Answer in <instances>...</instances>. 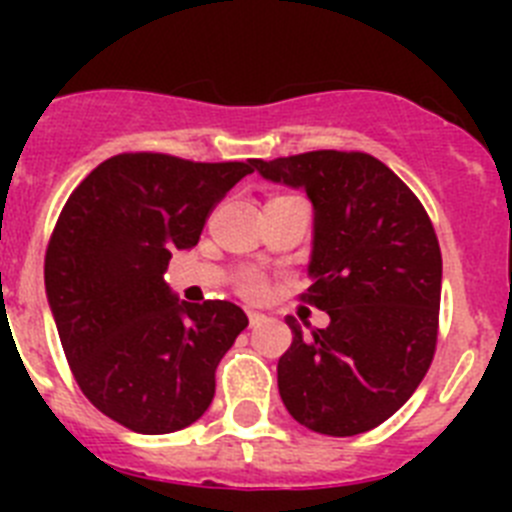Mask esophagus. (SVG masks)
I'll return each instance as SVG.
<instances>
[{"label":"esophagus","instance_id":"1","mask_svg":"<svg viewBox=\"0 0 512 512\" xmlns=\"http://www.w3.org/2000/svg\"><path fill=\"white\" fill-rule=\"evenodd\" d=\"M264 315H261V312H248V323H251L253 325V328H256V325H261V323H264Z\"/></svg>","mask_w":512,"mask_h":512}]
</instances>
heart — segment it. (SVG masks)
<instances>
[{"label": "heart", "instance_id": "b5f03b06", "mask_svg": "<svg viewBox=\"0 0 512 512\" xmlns=\"http://www.w3.org/2000/svg\"><path fill=\"white\" fill-rule=\"evenodd\" d=\"M243 292L251 297L261 295V292H264V279H261L259 274H248V277L243 279Z\"/></svg>", "mask_w": 512, "mask_h": 512}]
</instances>
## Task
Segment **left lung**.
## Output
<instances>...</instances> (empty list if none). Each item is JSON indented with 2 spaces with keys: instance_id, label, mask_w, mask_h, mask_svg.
Here are the masks:
<instances>
[{
  "instance_id": "obj_1",
  "label": "left lung",
  "mask_w": 512,
  "mask_h": 512,
  "mask_svg": "<svg viewBox=\"0 0 512 512\" xmlns=\"http://www.w3.org/2000/svg\"><path fill=\"white\" fill-rule=\"evenodd\" d=\"M264 179L305 189L312 253L302 295L330 315L277 364L279 395L300 425L325 436L377 428L410 400L433 361L441 248L431 217L400 176L359 151L253 161Z\"/></svg>"
}]
</instances>
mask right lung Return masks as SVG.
Listing matches in <instances>:
<instances>
[{
  "instance_id": "add662e5",
  "label": "right lung",
  "mask_w": 512,
  "mask_h": 512,
  "mask_svg": "<svg viewBox=\"0 0 512 512\" xmlns=\"http://www.w3.org/2000/svg\"><path fill=\"white\" fill-rule=\"evenodd\" d=\"M253 161L120 153L63 205L45 251V295L81 392L130 431L161 436L202 418L217 364L248 325L233 302H179L164 274Z\"/></svg>"
}]
</instances>
